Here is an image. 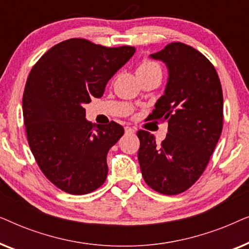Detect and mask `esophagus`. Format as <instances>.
I'll list each match as a JSON object with an SVG mask.
<instances>
[{"mask_svg":"<svg viewBox=\"0 0 249 249\" xmlns=\"http://www.w3.org/2000/svg\"><path fill=\"white\" fill-rule=\"evenodd\" d=\"M125 134H135V129L131 127H124Z\"/></svg>","mask_w":249,"mask_h":249,"instance_id":"obj_1","label":"esophagus"}]
</instances>
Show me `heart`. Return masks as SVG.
<instances>
[{
	"label": "heart",
	"instance_id": "1",
	"mask_svg": "<svg viewBox=\"0 0 249 249\" xmlns=\"http://www.w3.org/2000/svg\"><path fill=\"white\" fill-rule=\"evenodd\" d=\"M153 70H161V68L154 61L151 60H142V63L138 66V72H142V71H153Z\"/></svg>",
	"mask_w": 249,
	"mask_h": 249
}]
</instances>
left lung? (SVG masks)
Segmentation results:
<instances>
[{"label": "left lung", "instance_id": "obj_1", "mask_svg": "<svg viewBox=\"0 0 249 249\" xmlns=\"http://www.w3.org/2000/svg\"><path fill=\"white\" fill-rule=\"evenodd\" d=\"M151 57L169 70L164 95L149 114L168 124L161 144L146 130H138V161L145 182L163 195L190 188L209 164L223 127L222 87L206 56L186 44H168Z\"/></svg>", "mask_w": 249, "mask_h": 249}]
</instances>
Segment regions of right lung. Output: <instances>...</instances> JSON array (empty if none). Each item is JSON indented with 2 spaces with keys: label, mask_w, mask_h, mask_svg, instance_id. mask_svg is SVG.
Listing matches in <instances>:
<instances>
[{
  "label": "right lung",
  "mask_w": 249,
  "mask_h": 249,
  "mask_svg": "<svg viewBox=\"0 0 249 249\" xmlns=\"http://www.w3.org/2000/svg\"><path fill=\"white\" fill-rule=\"evenodd\" d=\"M135 51L70 38L47 51L30 71L22 96L27 139L44 176L63 192L85 195L107 179V152L124 127L114 121L95 127L85 119L84 105L103 95Z\"/></svg>",
  "instance_id": "obj_1"
}]
</instances>
